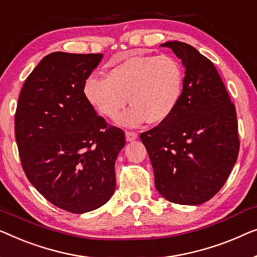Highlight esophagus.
Masks as SVG:
<instances>
[{"label":"esophagus","instance_id":"obj_1","mask_svg":"<svg viewBox=\"0 0 257 257\" xmlns=\"http://www.w3.org/2000/svg\"><path fill=\"white\" fill-rule=\"evenodd\" d=\"M137 139V134L135 132H125V140L128 142H132V141H135Z\"/></svg>","mask_w":257,"mask_h":257}]
</instances>
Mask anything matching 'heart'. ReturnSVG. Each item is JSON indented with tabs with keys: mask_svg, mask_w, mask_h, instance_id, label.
Masks as SVG:
<instances>
[{
	"mask_svg": "<svg viewBox=\"0 0 257 257\" xmlns=\"http://www.w3.org/2000/svg\"><path fill=\"white\" fill-rule=\"evenodd\" d=\"M184 88V70L171 56H134L108 68L106 78L86 79L88 102L102 116L115 120L128 103L132 108L120 122L160 124L173 114Z\"/></svg>",
	"mask_w": 257,
	"mask_h": 257,
	"instance_id": "1",
	"label": "heart"
}]
</instances>
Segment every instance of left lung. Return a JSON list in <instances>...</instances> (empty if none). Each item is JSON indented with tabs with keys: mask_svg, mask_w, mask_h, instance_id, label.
<instances>
[{
	"mask_svg": "<svg viewBox=\"0 0 257 257\" xmlns=\"http://www.w3.org/2000/svg\"><path fill=\"white\" fill-rule=\"evenodd\" d=\"M185 68L178 106L163 123L141 134L149 154L155 186L180 205L214 197L237 160V117L213 63L186 43L166 42Z\"/></svg>",
	"mask_w": 257,
	"mask_h": 257,
	"instance_id": "8db88e82",
	"label": "left lung"
}]
</instances>
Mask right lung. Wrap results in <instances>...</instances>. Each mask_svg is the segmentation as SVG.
Masks as SVG:
<instances>
[{"label":"right lung","mask_w":257,"mask_h":257,"mask_svg":"<svg viewBox=\"0 0 257 257\" xmlns=\"http://www.w3.org/2000/svg\"><path fill=\"white\" fill-rule=\"evenodd\" d=\"M53 52L25 80L15 137L25 175L45 199L71 213L91 212L113 196L115 161L124 132L108 125L86 99L84 86L102 59Z\"/></svg>","instance_id":"right-lung-1"}]
</instances>
